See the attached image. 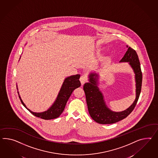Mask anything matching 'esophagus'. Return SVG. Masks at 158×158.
<instances>
[{"label":"esophagus","instance_id":"1","mask_svg":"<svg viewBox=\"0 0 158 158\" xmlns=\"http://www.w3.org/2000/svg\"><path fill=\"white\" fill-rule=\"evenodd\" d=\"M80 81L81 82V85H84L87 81V78H86V77H85V76H82L80 78Z\"/></svg>","mask_w":158,"mask_h":158}]
</instances>
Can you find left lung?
<instances>
[{
	"instance_id": "1",
	"label": "left lung",
	"mask_w": 158,
	"mask_h": 158,
	"mask_svg": "<svg viewBox=\"0 0 158 158\" xmlns=\"http://www.w3.org/2000/svg\"><path fill=\"white\" fill-rule=\"evenodd\" d=\"M125 55L119 62H128L133 69L136 82V98L132 104L122 112H114L106 104L104 95L98 88L99 74L96 72L89 73V82L84 85L86 100L90 116L96 122L102 124H113L127 117L136 105L141 92L142 73L140 64L136 51L127 46Z\"/></svg>"
}]
</instances>
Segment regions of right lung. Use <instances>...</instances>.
I'll list each match as a JSON object with an SVG mask.
<instances>
[{
    "mask_svg": "<svg viewBox=\"0 0 158 158\" xmlns=\"http://www.w3.org/2000/svg\"><path fill=\"white\" fill-rule=\"evenodd\" d=\"M20 57L21 56L20 58ZM80 77V74L73 75L66 77L64 80L60 90L58 94L57 98L54 102V103L49 109L42 112H34L31 111L30 109H28L26 106V105L24 104L23 101H22L18 90V93L19 94V97L22 104L29 112L32 113L33 115L35 116L36 117L43 118L44 120H51L57 118L61 115L65 109L66 102L69 100V97L71 96L73 90L77 88H79L81 86V82L79 80ZM16 88L17 90H18L17 85Z\"/></svg>",
    "mask_w": 158,
    "mask_h": 158,
    "instance_id": "obj_1",
    "label": "right lung"
}]
</instances>
